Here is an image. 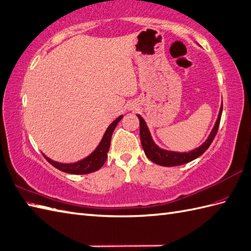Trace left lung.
I'll return each mask as SVG.
<instances>
[{
  "label": "left lung",
  "mask_w": 251,
  "mask_h": 251,
  "mask_svg": "<svg viewBox=\"0 0 251 251\" xmlns=\"http://www.w3.org/2000/svg\"><path fill=\"white\" fill-rule=\"evenodd\" d=\"M222 115V104L219 109L218 117L215 122V126L213 130L210 131V134L208 135L207 140H206L201 146L198 148H194L191 151L188 152H178V151H172V150H166L163 148H160L157 144L154 143L153 138L150 134V131L147 126V124L143 119V117L137 115L138 119H140V136H141V143L143 149L145 151V154L147 155L149 160H151L153 163L162 165V166H177L181 164H186L190 161L199 158L200 155L203 154L207 148L210 146L211 142L214 141V138L218 131L220 119Z\"/></svg>",
  "instance_id": "obj_1"
}]
</instances>
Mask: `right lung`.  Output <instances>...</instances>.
Wrapping results in <instances>:
<instances>
[{
    "label": "right lung",
    "instance_id": "1",
    "mask_svg": "<svg viewBox=\"0 0 251 251\" xmlns=\"http://www.w3.org/2000/svg\"><path fill=\"white\" fill-rule=\"evenodd\" d=\"M124 116H119L118 118L115 119L111 124L108 126V127L105 131L104 135L102 137L101 142L98 145V147L93 150V151L80 161H77L75 163H60L57 161H53L47 155L43 153L44 157L46 158L48 162L54 166L55 169L62 171L64 173H69V174H75V175H83L89 174V173H93L98 170H100L105 163V161L107 159V152L110 146V140L111 134L115 130V127L118 125V122L122 119Z\"/></svg>",
    "mask_w": 251,
    "mask_h": 251
}]
</instances>
